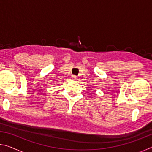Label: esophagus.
<instances>
[{
	"label": "esophagus",
	"mask_w": 152,
	"mask_h": 152,
	"mask_svg": "<svg viewBox=\"0 0 152 152\" xmlns=\"http://www.w3.org/2000/svg\"><path fill=\"white\" fill-rule=\"evenodd\" d=\"M72 78L74 80H78V77L76 76H72Z\"/></svg>",
	"instance_id": "1"
}]
</instances>
